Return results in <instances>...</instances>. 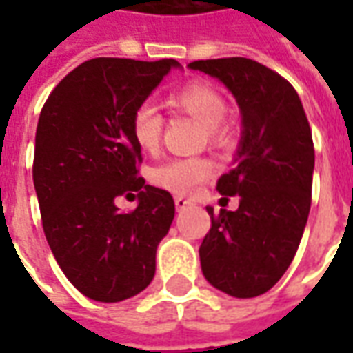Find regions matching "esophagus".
Masks as SVG:
<instances>
[{"label":"esophagus","mask_w":353,"mask_h":353,"mask_svg":"<svg viewBox=\"0 0 353 353\" xmlns=\"http://www.w3.org/2000/svg\"><path fill=\"white\" fill-rule=\"evenodd\" d=\"M174 202H176V210H177V212H181V210H185V208L191 206V204H192L191 200L183 199V196H176V200H174Z\"/></svg>","instance_id":"esophagus-1"}]
</instances>
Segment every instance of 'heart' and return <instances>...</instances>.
<instances>
[{"instance_id":"1","label":"heart","mask_w":353,"mask_h":353,"mask_svg":"<svg viewBox=\"0 0 353 353\" xmlns=\"http://www.w3.org/2000/svg\"><path fill=\"white\" fill-rule=\"evenodd\" d=\"M172 108L204 124L208 139L219 145L227 139V126L223 123L227 103L221 92L204 81H192L170 96ZM132 136L143 151L153 153L161 145L162 115L151 103H141L132 115ZM214 174V164L206 159H172L153 170L154 185L176 194H191L202 181Z\"/></svg>"}]
</instances>
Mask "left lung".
<instances>
[{"label":"left lung","instance_id":"8db88e82","mask_svg":"<svg viewBox=\"0 0 353 353\" xmlns=\"http://www.w3.org/2000/svg\"><path fill=\"white\" fill-rule=\"evenodd\" d=\"M189 68L223 83L242 117L234 168L217 181L223 196L238 194V210L214 215L206 208L212 229L199 250L202 274L223 293L252 299L276 285L301 244L312 202L310 124L295 88L255 60H199Z\"/></svg>","mask_w":353,"mask_h":353}]
</instances>
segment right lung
<instances>
[{"label": "right lung", "instance_id": "right-lung-1", "mask_svg": "<svg viewBox=\"0 0 353 353\" xmlns=\"http://www.w3.org/2000/svg\"><path fill=\"white\" fill-rule=\"evenodd\" d=\"M176 60L92 58L60 81L45 101L35 132L34 187L50 252L81 293L98 303L138 295L154 276V257L176 204L145 185L136 164L141 147L132 115ZM138 196L130 214L119 196Z\"/></svg>", "mask_w": 353, "mask_h": 353}]
</instances>
